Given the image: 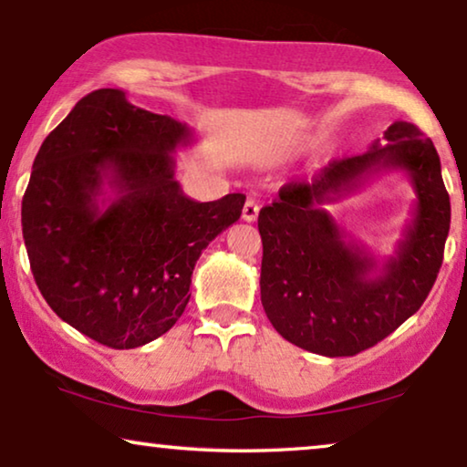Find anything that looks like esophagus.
<instances>
[{
	"label": "esophagus",
	"mask_w": 467,
	"mask_h": 467,
	"mask_svg": "<svg viewBox=\"0 0 467 467\" xmlns=\"http://www.w3.org/2000/svg\"><path fill=\"white\" fill-rule=\"evenodd\" d=\"M258 211H260L258 202L252 201V198H250V201L244 204V213H241V217H244L245 222H256L258 220Z\"/></svg>",
	"instance_id": "obj_1"
}]
</instances>
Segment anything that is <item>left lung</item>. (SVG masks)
I'll return each instance as SVG.
<instances>
[{
  "label": "left lung",
  "mask_w": 467,
  "mask_h": 467,
  "mask_svg": "<svg viewBox=\"0 0 467 467\" xmlns=\"http://www.w3.org/2000/svg\"><path fill=\"white\" fill-rule=\"evenodd\" d=\"M403 170L417 202L393 257L376 261L343 239L324 209L369 176ZM451 201L433 142L395 121L368 151L328 161L312 183H285L260 211V301L275 331L322 357H354L419 312L444 258Z\"/></svg>",
  "instance_id": "1"
}]
</instances>
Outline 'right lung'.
Here are the masks:
<instances>
[{
  "mask_svg": "<svg viewBox=\"0 0 467 467\" xmlns=\"http://www.w3.org/2000/svg\"><path fill=\"white\" fill-rule=\"evenodd\" d=\"M190 142L185 123L98 89L36 155L21 209L31 273L53 312L98 344L128 350L172 328L196 260L241 217L244 194H183L172 153Z\"/></svg>",
  "mask_w": 467,
  "mask_h": 467,
  "instance_id": "obj_1",
  "label": "right lung"
}]
</instances>
